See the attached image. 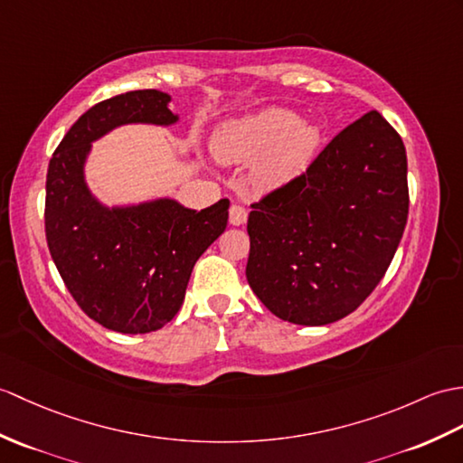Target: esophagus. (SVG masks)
<instances>
[{"mask_svg":"<svg viewBox=\"0 0 463 463\" xmlns=\"http://www.w3.org/2000/svg\"><path fill=\"white\" fill-rule=\"evenodd\" d=\"M246 219H249V213H246V209L242 205H231L229 209V221L231 224H234V227H241V224L246 222Z\"/></svg>","mask_w":463,"mask_h":463,"instance_id":"obj_1","label":"esophagus"}]
</instances>
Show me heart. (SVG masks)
Wrapping results in <instances>:
<instances>
[{
  "instance_id": "b5f03b06",
  "label": "heart",
  "mask_w": 463,
  "mask_h": 463,
  "mask_svg": "<svg viewBox=\"0 0 463 463\" xmlns=\"http://www.w3.org/2000/svg\"><path fill=\"white\" fill-rule=\"evenodd\" d=\"M321 144V130L284 109H266L219 128L214 154L224 164H250L256 189L270 191L304 174Z\"/></svg>"
}]
</instances>
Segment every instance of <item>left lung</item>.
Listing matches in <instances>:
<instances>
[{
  "label": "left lung",
  "mask_w": 463,
  "mask_h": 463,
  "mask_svg": "<svg viewBox=\"0 0 463 463\" xmlns=\"http://www.w3.org/2000/svg\"><path fill=\"white\" fill-rule=\"evenodd\" d=\"M406 219L402 137L371 110L343 128L304 174L252 203L246 280L276 317L333 324L383 280Z\"/></svg>",
  "instance_id": "obj_1"
}]
</instances>
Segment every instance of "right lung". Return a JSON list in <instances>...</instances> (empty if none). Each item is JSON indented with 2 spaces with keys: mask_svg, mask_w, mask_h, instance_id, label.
<instances>
[{
  "mask_svg": "<svg viewBox=\"0 0 463 463\" xmlns=\"http://www.w3.org/2000/svg\"><path fill=\"white\" fill-rule=\"evenodd\" d=\"M159 90H132L86 110L49 161L45 234L64 286L96 324L149 333L175 317L199 256L227 229L229 199L193 211L174 199L106 209L84 183L90 144L122 124L177 122Z\"/></svg>",
  "mask_w": 463,
  "mask_h": 463,
  "instance_id": "1",
  "label": "right lung"
}]
</instances>
